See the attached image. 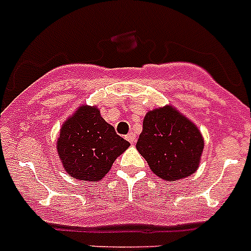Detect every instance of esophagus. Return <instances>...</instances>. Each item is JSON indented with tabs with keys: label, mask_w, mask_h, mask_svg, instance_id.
Segmentation results:
<instances>
[{
	"label": "esophagus",
	"mask_w": 251,
	"mask_h": 251,
	"mask_svg": "<svg viewBox=\"0 0 251 251\" xmlns=\"http://www.w3.org/2000/svg\"><path fill=\"white\" fill-rule=\"evenodd\" d=\"M126 139H127L129 143H134V142H136V134H134L133 132H130L129 134H127V136H126Z\"/></svg>",
	"instance_id": "1"
}]
</instances>
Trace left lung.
I'll list each match as a JSON object with an SVG mask.
<instances>
[{
    "label": "left lung",
    "instance_id": "1",
    "mask_svg": "<svg viewBox=\"0 0 251 251\" xmlns=\"http://www.w3.org/2000/svg\"><path fill=\"white\" fill-rule=\"evenodd\" d=\"M136 147L153 174L177 181L196 172L203 139L195 124L167 105L146 114Z\"/></svg>",
    "mask_w": 251,
    "mask_h": 251
}]
</instances>
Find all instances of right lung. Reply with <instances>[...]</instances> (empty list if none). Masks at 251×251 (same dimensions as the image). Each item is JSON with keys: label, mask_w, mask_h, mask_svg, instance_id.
<instances>
[{"label": "right lung", "mask_w": 251, "mask_h": 251, "mask_svg": "<svg viewBox=\"0 0 251 251\" xmlns=\"http://www.w3.org/2000/svg\"><path fill=\"white\" fill-rule=\"evenodd\" d=\"M129 147L101 118L97 108L81 105L63 124L57 152L69 176L95 182L103 178L115 158Z\"/></svg>", "instance_id": "add662e5"}]
</instances>
